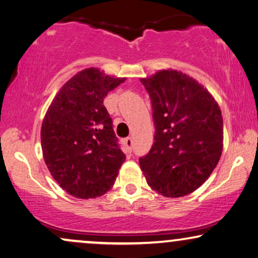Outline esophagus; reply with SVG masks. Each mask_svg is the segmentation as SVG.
I'll use <instances>...</instances> for the list:
<instances>
[{
    "label": "esophagus",
    "mask_w": 258,
    "mask_h": 258,
    "mask_svg": "<svg viewBox=\"0 0 258 258\" xmlns=\"http://www.w3.org/2000/svg\"><path fill=\"white\" fill-rule=\"evenodd\" d=\"M125 145L128 150H132V146H133V139L131 138V137H127V138L125 139Z\"/></svg>",
    "instance_id": "obj_1"
}]
</instances>
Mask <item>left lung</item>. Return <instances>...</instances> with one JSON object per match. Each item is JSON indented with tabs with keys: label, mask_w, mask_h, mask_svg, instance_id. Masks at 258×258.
Here are the masks:
<instances>
[{
	"label": "left lung",
	"mask_w": 258,
	"mask_h": 258,
	"mask_svg": "<svg viewBox=\"0 0 258 258\" xmlns=\"http://www.w3.org/2000/svg\"><path fill=\"white\" fill-rule=\"evenodd\" d=\"M150 95L154 143L139 158L147 184L165 197H183L201 186L218 164L223 118L212 95L181 72L159 71L142 79Z\"/></svg>",
	"instance_id": "8db88e82"
}]
</instances>
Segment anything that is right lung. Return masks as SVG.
Segmentation results:
<instances>
[{
	"label": "right lung",
	"mask_w": 258,
	"mask_h": 258,
	"mask_svg": "<svg viewBox=\"0 0 258 258\" xmlns=\"http://www.w3.org/2000/svg\"><path fill=\"white\" fill-rule=\"evenodd\" d=\"M125 79L87 68L64 84L48 108L41 146L51 176L77 198H95L113 186L126 156L104 106Z\"/></svg>",
	"instance_id": "1"
}]
</instances>
